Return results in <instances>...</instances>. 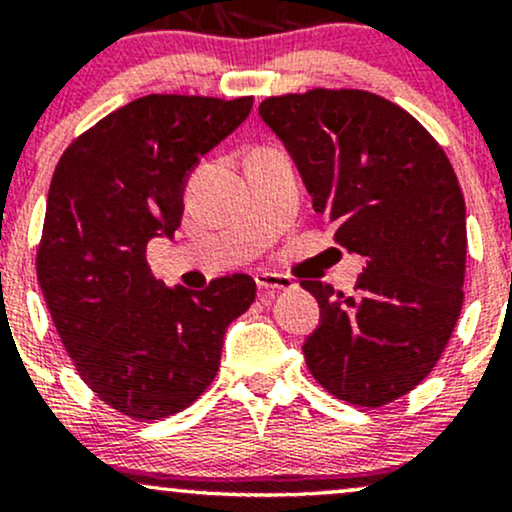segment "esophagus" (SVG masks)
I'll return each instance as SVG.
<instances>
[{
    "instance_id": "34e87169",
    "label": "esophagus",
    "mask_w": 512,
    "mask_h": 512,
    "mask_svg": "<svg viewBox=\"0 0 512 512\" xmlns=\"http://www.w3.org/2000/svg\"><path fill=\"white\" fill-rule=\"evenodd\" d=\"M255 281H257V289L264 293H279V291L296 289V281H293L291 276L274 274V272H257Z\"/></svg>"
}]
</instances>
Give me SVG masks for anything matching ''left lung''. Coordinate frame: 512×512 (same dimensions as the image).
Returning <instances> with one entry per match:
<instances>
[{
    "label": "left lung",
    "instance_id": "obj_1",
    "mask_svg": "<svg viewBox=\"0 0 512 512\" xmlns=\"http://www.w3.org/2000/svg\"><path fill=\"white\" fill-rule=\"evenodd\" d=\"M260 117L334 240L366 262L354 296L301 281L320 305L305 363L337 399L383 407L431 373L460 317L467 219L455 170L419 120L368 91L272 96Z\"/></svg>",
    "mask_w": 512,
    "mask_h": 512
}]
</instances>
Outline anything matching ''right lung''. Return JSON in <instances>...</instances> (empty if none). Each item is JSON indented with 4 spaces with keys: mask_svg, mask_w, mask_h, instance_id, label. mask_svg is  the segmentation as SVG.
I'll list each match as a JSON object with an SVG mask.
<instances>
[{
    "mask_svg": "<svg viewBox=\"0 0 512 512\" xmlns=\"http://www.w3.org/2000/svg\"><path fill=\"white\" fill-rule=\"evenodd\" d=\"M252 98L151 96L67 146L48 192L35 269L81 380L137 421L166 419L207 390L226 327L255 301L231 274L204 291L151 274L146 245L173 238L199 158L250 115Z\"/></svg>",
    "mask_w": 512,
    "mask_h": 512,
    "instance_id": "1",
    "label": "right lung"
}]
</instances>
